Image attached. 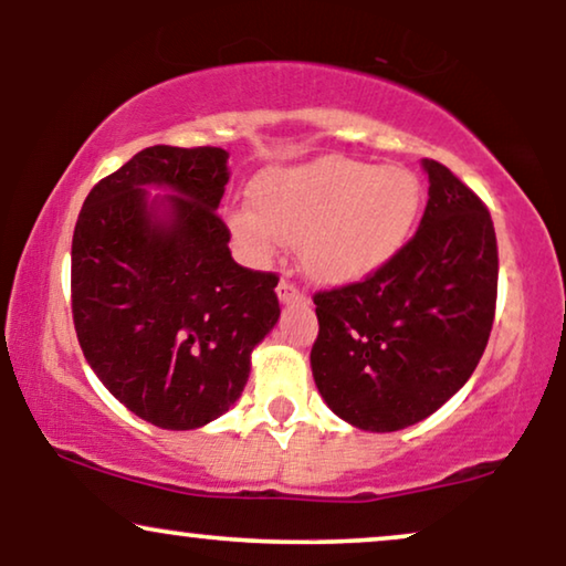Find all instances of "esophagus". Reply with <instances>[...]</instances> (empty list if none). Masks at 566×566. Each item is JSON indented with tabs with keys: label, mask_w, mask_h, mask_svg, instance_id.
Returning <instances> with one entry per match:
<instances>
[{
	"label": "esophagus",
	"mask_w": 566,
	"mask_h": 566,
	"mask_svg": "<svg viewBox=\"0 0 566 566\" xmlns=\"http://www.w3.org/2000/svg\"><path fill=\"white\" fill-rule=\"evenodd\" d=\"M277 298H281L283 301V304H293V301H301V298H304V293H301L298 291V285L296 283H291V281H285V277H283V281L281 283H277Z\"/></svg>",
	"instance_id": "obj_1"
}]
</instances>
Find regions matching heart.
Instances as JSON below:
<instances>
[{
	"label": "heart",
	"mask_w": 566,
	"mask_h": 566,
	"mask_svg": "<svg viewBox=\"0 0 566 566\" xmlns=\"http://www.w3.org/2000/svg\"><path fill=\"white\" fill-rule=\"evenodd\" d=\"M420 206L422 185L409 169L329 157L260 175L254 211H234L229 227L254 262L273 258L283 239L316 281L355 283L405 247Z\"/></svg>",
	"instance_id": "b5f03b06"
}]
</instances>
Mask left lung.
<instances>
[{
	"label": "left lung",
	"mask_w": 566,
	"mask_h": 566,
	"mask_svg": "<svg viewBox=\"0 0 566 566\" xmlns=\"http://www.w3.org/2000/svg\"><path fill=\"white\" fill-rule=\"evenodd\" d=\"M420 229L358 283L314 293L316 389L332 412L394 432L443 407L482 358L497 304V237L474 190L446 165L422 161Z\"/></svg>",
	"instance_id": "obj_1"
}]
</instances>
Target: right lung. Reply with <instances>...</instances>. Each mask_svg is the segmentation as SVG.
Segmentation results:
<instances>
[{
    "mask_svg": "<svg viewBox=\"0 0 566 566\" xmlns=\"http://www.w3.org/2000/svg\"><path fill=\"white\" fill-rule=\"evenodd\" d=\"M219 146H149L84 200L72 239V314L105 389L142 420L196 430L250 378L275 327V273L237 265L216 213L229 182ZM149 184L172 193L148 200Z\"/></svg>",
    "mask_w": 566,
    "mask_h": 566,
    "instance_id": "1",
    "label": "right lung"
}]
</instances>
